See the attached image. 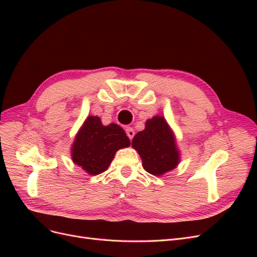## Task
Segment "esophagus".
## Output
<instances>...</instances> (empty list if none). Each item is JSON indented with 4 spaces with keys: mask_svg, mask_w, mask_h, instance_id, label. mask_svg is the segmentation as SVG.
Returning a JSON list of instances; mask_svg holds the SVG:
<instances>
[{
    "mask_svg": "<svg viewBox=\"0 0 257 257\" xmlns=\"http://www.w3.org/2000/svg\"><path fill=\"white\" fill-rule=\"evenodd\" d=\"M125 132H126V135H127V137L131 139H133V137H134V135H135V132H134V130L132 128V127H130V126H127L126 128H125Z\"/></svg>",
    "mask_w": 257,
    "mask_h": 257,
    "instance_id": "obj_1",
    "label": "esophagus"
}]
</instances>
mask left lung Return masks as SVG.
Here are the masks:
<instances>
[{"instance_id":"1","label":"left lung","mask_w":257,"mask_h":257,"mask_svg":"<svg viewBox=\"0 0 257 257\" xmlns=\"http://www.w3.org/2000/svg\"><path fill=\"white\" fill-rule=\"evenodd\" d=\"M132 147L141 155L146 172L153 176H163L180 163L175 133L163 115L148 119L145 130L134 136Z\"/></svg>"}]
</instances>
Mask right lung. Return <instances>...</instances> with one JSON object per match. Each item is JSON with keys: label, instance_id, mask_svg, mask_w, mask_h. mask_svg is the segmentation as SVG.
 Wrapping results in <instances>:
<instances>
[{"label": "right lung", "instance_id": "1", "mask_svg": "<svg viewBox=\"0 0 257 257\" xmlns=\"http://www.w3.org/2000/svg\"><path fill=\"white\" fill-rule=\"evenodd\" d=\"M130 146L128 137L118 124L103 125L99 116L89 115L76 134L71 155L74 164L95 176L108 169L116 151Z\"/></svg>", "mask_w": 257, "mask_h": 257}]
</instances>
